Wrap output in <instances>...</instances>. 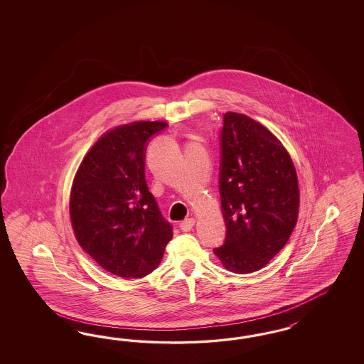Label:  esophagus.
Segmentation results:
<instances>
[{"instance_id":"obj_1","label":"esophagus","mask_w":364,"mask_h":364,"mask_svg":"<svg viewBox=\"0 0 364 364\" xmlns=\"http://www.w3.org/2000/svg\"><path fill=\"white\" fill-rule=\"evenodd\" d=\"M195 223H196V219H193V218H189V219H186V220L181 221V224H180V228H181V231H191V230L193 228Z\"/></svg>"}]
</instances>
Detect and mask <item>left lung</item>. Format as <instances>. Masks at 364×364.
Masks as SVG:
<instances>
[{
    "mask_svg": "<svg viewBox=\"0 0 364 364\" xmlns=\"http://www.w3.org/2000/svg\"><path fill=\"white\" fill-rule=\"evenodd\" d=\"M220 198L227 237L213 252L235 274L262 269L296 225L298 175L275 134L242 113L224 114Z\"/></svg>",
    "mask_w": 364,
    "mask_h": 364,
    "instance_id": "1",
    "label": "left lung"
}]
</instances>
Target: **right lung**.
<instances>
[{
  "label": "right lung",
  "mask_w": 364,
  "mask_h": 364,
  "mask_svg": "<svg viewBox=\"0 0 364 364\" xmlns=\"http://www.w3.org/2000/svg\"><path fill=\"white\" fill-rule=\"evenodd\" d=\"M164 122H133L104 133L84 156L69 198L80 247L105 271L132 279L160 264L172 239L145 181V146Z\"/></svg>",
  "instance_id": "right-lung-1"
}]
</instances>
